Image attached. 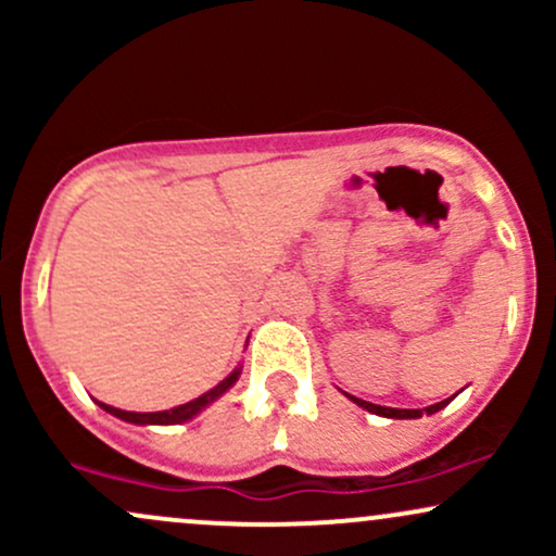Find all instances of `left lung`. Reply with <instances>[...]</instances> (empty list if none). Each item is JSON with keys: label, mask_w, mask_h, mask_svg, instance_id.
I'll return each instance as SVG.
<instances>
[{"label": "left lung", "mask_w": 556, "mask_h": 556, "mask_svg": "<svg viewBox=\"0 0 556 556\" xmlns=\"http://www.w3.org/2000/svg\"><path fill=\"white\" fill-rule=\"evenodd\" d=\"M344 394H348V392H344ZM348 397L353 400L358 407H363V410L374 413V416L407 420V418H420V416H424V413H426V416H433V413H439V410H442V407L450 405V402L455 400V394H452V397L442 400V402H437V405H429V407H426V410H402V407H381V405H374V402H366V400H361V397H353V394H348Z\"/></svg>", "instance_id": "1"}]
</instances>
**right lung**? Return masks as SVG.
Returning <instances> with one entry per match:
<instances>
[{
    "label": "right lung",
    "instance_id": "add662e5",
    "mask_svg": "<svg viewBox=\"0 0 556 556\" xmlns=\"http://www.w3.org/2000/svg\"><path fill=\"white\" fill-rule=\"evenodd\" d=\"M242 374V366L235 368L232 374L227 376V379H222L219 384H216L214 389H208V392H203L201 397L185 402V405H177L172 407V410H159V413H130V410H119V407H112L106 405V402H99L101 410L112 413L114 418L125 420V424H136V426H177V424H188V420H193L198 413L206 410L212 402H216L222 397V394L227 392V389L235 387V381L240 379Z\"/></svg>",
    "mask_w": 556,
    "mask_h": 556
}]
</instances>
